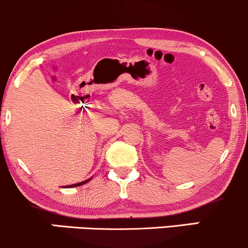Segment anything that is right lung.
<instances>
[{
    "instance_id": "add662e5",
    "label": "right lung",
    "mask_w": 248,
    "mask_h": 248,
    "mask_svg": "<svg viewBox=\"0 0 248 248\" xmlns=\"http://www.w3.org/2000/svg\"><path fill=\"white\" fill-rule=\"evenodd\" d=\"M91 179V178H90ZM90 179H87V181H84V182H80V183H77V184H72V186H66V187H75V186H82V184H85V183H87L88 181H90Z\"/></svg>"
}]
</instances>
